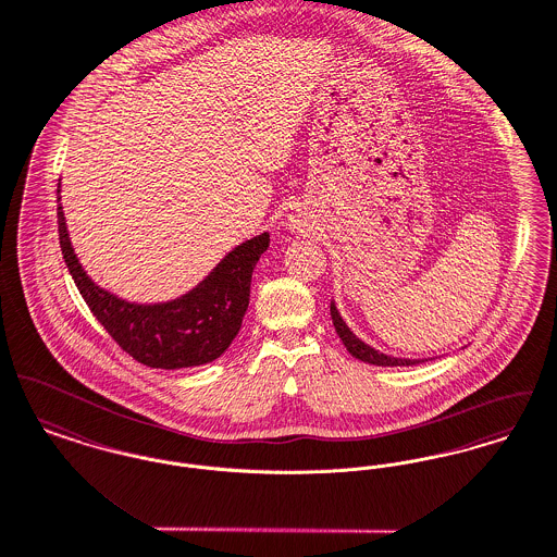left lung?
<instances>
[{
	"instance_id": "left-lung-1",
	"label": "left lung",
	"mask_w": 557,
	"mask_h": 557,
	"mask_svg": "<svg viewBox=\"0 0 557 557\" xmlns=\"http://www.w3.org/2000/svg\"><path fill=\"white\" fill-rule=\"evenodd\" d=\"M331 319H333L335 331H337V335L342 337L344 346L348 348V351H350L354 358H358V360H362V362L377 364V367H410V364L423 362V360H409V358H394V356H387V354L373 350L371 346H367L364 342H360V339L351 333L350 329H348V324L344 322V319L339 317V312H337V308H335L333 301H331Z\"/></svg>"
}]
</instances>
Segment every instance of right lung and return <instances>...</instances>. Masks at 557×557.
Segmentation results:
<instances>
[{
	"mask_svg": "<svg viewBox=\"0 0 557 557\" xmlns=\"http://www.w3.org/2000/svg\"><path fill=\"white\" fill-rule=\"evenodd\" d=\"M59 238L64 264L91 314L134 360L150 369H186L220 358L240 329L249 306L251 274L270 235L240 243L193 292L168 304H129L98 285L79 264L60 206Z\"/></svg>",
	"mask_w": 557,
	"mask_h": 557,
	"instance_id": "obj_1",
	"label": "right lung"
}]
</instances>
